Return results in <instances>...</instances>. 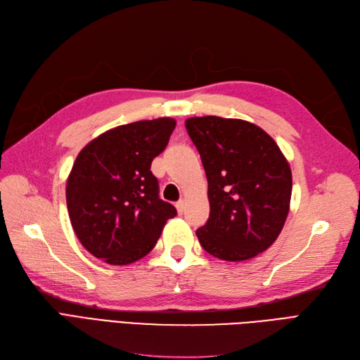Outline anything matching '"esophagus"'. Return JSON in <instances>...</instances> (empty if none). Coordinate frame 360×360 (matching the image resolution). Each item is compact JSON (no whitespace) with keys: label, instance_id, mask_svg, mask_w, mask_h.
Listing matches in <instances>:
<instances>
[{"label":"esophagus","instance_id":"34e87169","mask_svg":"<svg viewBox=\"0 0 360 360\" xmlns=\"http://www.w3.org/2000/svg\"><path fill=\"white\" fill-rule=\"evenodd\" d=\"M184 205H186V201H184V200H180V201L176 202V209H177V212H179L180 214H181L183 210H184Z\"/></svg>","mask_w":360,"mask_h":360}]
</instances>
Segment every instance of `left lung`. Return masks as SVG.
<instances>
[{
  "label": "left lung",
  "instance_id": "obj_1",
  "mask_svg": "<svg viewBox=\"0 0 360 360\" xmlns=\"http://www.w3.org/2000/svg\"><path fill=\"white\" fill-rule=\"evenodd\" d=\"M209 183L210 216L197 236L210 255L245 261L274 245L291 200V169L263 129L216 115L186 120Z\"/></svg>",
  "mask_w": 360,
  "mask_h": 360
}]
</instances>
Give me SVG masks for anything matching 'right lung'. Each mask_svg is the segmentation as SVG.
Masks as SVG:
<instances>
[{"label": "right lung", "instance_id": "add662e5", "mask_svg": "<svg viewBox=\"0 0 360 360\" xmlns=\"http://www.w3.org/2000/svg\"><path fill=\"white\" fill-rule=\"evenodd\" d=\"M176 120H143L94 138L76 158L66 200L76 237L96 258L124 266L155 248L176 207L159 198L151 162L168 146Z\"/></svg>", "mask_w": 360, "mask_h": 360}]
</instances>
